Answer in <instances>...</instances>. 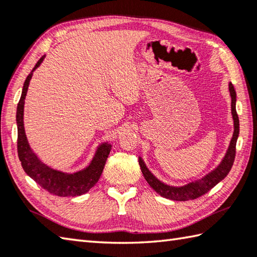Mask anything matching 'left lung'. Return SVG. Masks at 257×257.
<instances>
[{"instance_id":"1","label":"left lung","mask_w":257,"mask_h":257,"mask_svg":"<svg viewBox=\"0 0 257 257\" xmlns=\"http://www.w3.org/2000/svg\"><path fill=\"white\" fill-rule=\"evenodd\" d=\"M228 89L230 99H232L230 108H232V115L234 120V133L232 139H230L227 152H226L222 162L219 163V165L214 170H212V172L208 173L207 175H205L204 177L200 179L194 180V182L188 183L187 185L176 187V186H169L167 184L160 182L158 178H156L152 174V172L147 168V166L144 163L142 157H139L140 169H142L144 177L156 193L163 196L165 198L172 200H179V202H186V200L196 199L200 197V196H203L204 194L208 193L214 186L217 185L219 182H222L226 176L228 175L234 164L236 154V142H237L239 134V120L237 112H236V92L232 82H229Z\"/></svg>"}]
</instances>
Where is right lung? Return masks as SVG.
Instances as JSON below:
<instances>
[{"instance_id":"right-lung-1","label":"right lung","mask_w":257,"mask_h":257,"mask_svg":"<svg viewBox=\"0 0 257 257\" xmlns=\"http://www.w3.org/2000/svg\"><path fill=\"white\" fill-rule=\"evenodd\" d=\"M45 55L39 60L35 67L27 77L23 84L22 94L20 98L17 109V124H18V155L24 172L29 175L35 183H38L43 189L60 197H74L88 193L98 183L102 174L105 162L111 150V145L103 143L98 147L91 163L88 167L77 173L68 174L52 169L38 158L28 143L27 135L24 130L23 113L24 100L28 92V88L33 71L42 63Z\"/></svg>"}]
</instances>
